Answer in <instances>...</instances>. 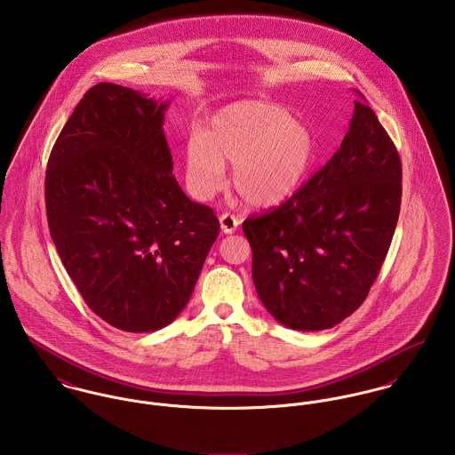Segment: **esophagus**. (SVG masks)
Masks as SVG:
<instances>
[{
    "mask_svg": "<svg viewBox=\"0 0 455 455\" xmlns=\"http://www.w3.org/2000/svg\"><path fill=\"white\" fill-rule=\"evenodd\" d=\"M220 229L226 233V235H231V233H235L236 229H238V226H240V220H238V217L236 215H233V213H222L220 215Z\"/></svg>",
    "mask_w": 455,
    "mask_h": 455,
    "instance_id": "esophagus-1",
    "label": "esophagus"
}]
</instances>
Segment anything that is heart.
<instances>
[{
    "label": "heart",
    "instance_id": "b5f03b06",
    "mask_svg": "<svg viewBox=\"0 0 455 455\" xmlns=\"http://www.w3.org/2000/svg\"><path fill=\"white\" fill-rule=\"evenodd\" d=\"M317 154L312 130L271 103L242 101L208 121L186 152L188 182L197 197L224 184V164H233L235 191L247 203L266 206L292 195Z\"/></svg>",
    "mask_w": 455,
    "mask_h": 455
}]
</instances>
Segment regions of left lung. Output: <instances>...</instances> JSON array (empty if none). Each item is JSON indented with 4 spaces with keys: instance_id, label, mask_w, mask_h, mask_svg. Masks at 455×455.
Masks as SVG:
<instances>
[{
    "instance_id": "8db88e82",
    "label": "left lung",
    "mask_w": 455,
    "mask_h": 455,
    "mask_svg": "<svg viewBox=\"0 0 455 455\" xmlns=\"http://www.w3.org/2000/svg\"><path fill=\"white\" fill-rule=\"evenodd\" d=\"M401 179L387 131L355 101L325 166L280 206L243 222L258 296L280 324L323 331L363 305L389 252Z\"/></svg>"
}]
</instances>
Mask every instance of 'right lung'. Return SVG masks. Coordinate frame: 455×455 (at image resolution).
Listing matches in <instances>:
<instances>
[{
	"label": "right lung",
	"mask_w": 455,
	"mask_h": 455,
	"mask_svg": "<svg viewBox=\"0 0 455 455\" xmlns=\"http://www.w3.org/2000/svg\"><path fill=\"white\" fill-rule=\"evenodd\" d=\"M166 108L117 84L91 87L45 173L47 222L69 278L98 317L128 332L179 317L220 229L172 173Z\"/></svg>",
	"instance_id": "1"
}]
</instances>
